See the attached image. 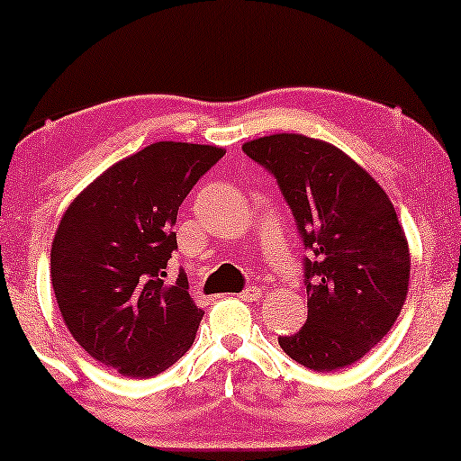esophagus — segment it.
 I'll use <instances>...</instances> for the list:
<instances>
[{
    "label": "esophagus",
    "mask_w": 461,
    "mask_h": 461,
    "mask_svg": "<svg viewBox=\"0 0 461 461\" xmlns=\"http://www.w3.org/2000/svg\"><path fill=\"white\" fill-rule=\"evenodd\" d=\"M263 296V288L261 286H249L246 290L240 293V298L246 303H252V301H258V298Z\"/></svg>",
    "instance_id": "1"
}]
</instances>
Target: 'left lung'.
<instances>
[{
	"instance_id": "obj_1",
	"label": "left lung",
	"mask_w": 461,
	"mask_h": 461,
	"mask_svg": "<svg viewBox=\"0 0 461 461\" xmlns=\"http://www.w3.org/2000/svg\"><path fill=\"white\" fill-rule=\"evenodd\" d=\"M242 150L274 173L313 261L304 258L307 323L280 336L315 372L359 361L384 339L410 286V244L391 198L366 168L323 140L274 133Z\"/></svg>"
}]
</instances>
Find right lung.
<instances>
[{"label": "right lung", "instance_id": "1", "mask_svg": "<svg viewBox=\"0 0 461 461\" xmlns=\"http://www.w3.org/2000/svg\"><path fill=\"white\" fill-rule=\"evenodd\" d=\"M219 146L154 141L95 177L51 242V286L73 339L129 378H152L185 355L204 311L187 277L165 284L177 249L173 225Z\"/></svg>", "mask_w": 461, "mask_h": 461}]
</instances>
